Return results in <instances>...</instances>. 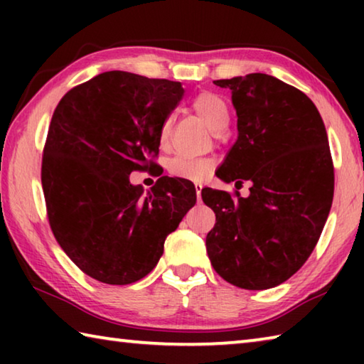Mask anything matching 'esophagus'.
Returning <instances> with one entry per match:
<instances>
[{
  "label": "esophagus",
  "instance_id": "esophagus-1",
  "mask_svg": "<svg viewBox=\"0 0 364 364\" xmlns=\"http://www.w3.org/2000/svg\"><path fill=\"white\" fill-rule=\"evenodd\" d=\"M194 188H196V196H197V200H200V191H202V183H200V181H196V183H194Z\"/></svg>",
  "mask_w": 364,
  "mask_h": 364
}]
</instances>
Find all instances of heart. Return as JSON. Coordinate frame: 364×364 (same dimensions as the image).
<instances>
[{
  "label": "heart",
  "instance_id": "obj_1",
  "mask_svg": "<svg viewBox=\"0 0 364 364\" xmlns=\"http://www.w3.org/2000/svg\"><path fill=\"white\" fill-rule=\"evenodd\" d=\"M193 109L213 133L218 134L226 130L228 123H230V109L221 96L215 93H202L193 101ZM170 133L171 119L168 117L159 128V144L162 147L168 144ZM213 162L210 159L176 156L170 160L168 171L173 176L184 178V180H202L210 171Z\"/></svg>",
  "mask_w": 364,
  "mask_h": 364
}]
</instances>
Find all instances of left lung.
I'll return each mask as SVG.
<instances>
[{
  "label": "left lung",
  "instance_id": "1",
  "mask_svg": "<svg viewBox=\"0 0 364 364\" xmlns=\"http://www.w3.org/2000/svg\"><path fill=\"white\" fill-rule=\"evenodd\" d=\"M231 90L237 139L217 175L250 181L249 197L202 189L217 217L205 245L225 281L249 291L279 286L318 242L334 197V165L321 115L300 90L267 73L217 80Z\"/></svg>",
  "mask_w": 364,
  "mask_h": 364
}]
</instances>
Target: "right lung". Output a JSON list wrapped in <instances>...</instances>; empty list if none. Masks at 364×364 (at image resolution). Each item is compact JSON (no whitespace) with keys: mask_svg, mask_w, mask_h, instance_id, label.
Segmentation results:
<instances>
[{"mask_svg":"<svg viewBox=\"0 0 364 364\" xmlns=\"http://www.w3.org/2000/svg\"><path fill=\"white\" fill-rule=\"evenodd\" d=\"M180 82L110 70L67 91L43 151L49 226L70 260L96 281L125 286L156 268L164 242L196 204L194 184L159 178L144 194L130 173L154 167L159 128Z\"/></svg>","mask_w":364,"mask_h":364,"instance_id":"add662e5","label":"right lung"}]
</instances>
